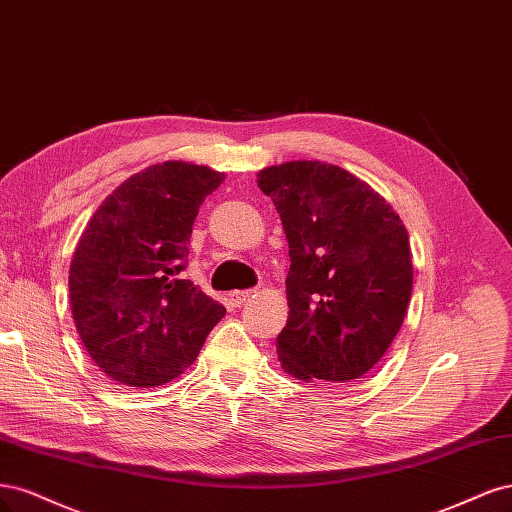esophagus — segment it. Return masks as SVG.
I'll return each instance as SVG.
<instances>
[{
  "mask_svg": "<svg viewBox=\"0 0 512 512\" xmlns=\"http://www.w3.org/2000/svg\"><path fill=\"white\" fill-rule=\"evenodd\" d=\"M253 293H255L253 289H246V291H232V293H229V304H234L236 308H240L246 300L251 298Z\"/></svg>",
  "mask_w": 512,
  "mask_h": 512,
  "instance_id": "1",
  "label": "esophagus"
}]
</instances>
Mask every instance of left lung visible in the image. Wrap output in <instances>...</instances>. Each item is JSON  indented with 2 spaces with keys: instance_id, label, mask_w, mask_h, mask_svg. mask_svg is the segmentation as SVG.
<instances>
[{
  "instance_id": "obj_1",
  "label": "left lung",
  "mask_w": 512,
  "mask_h": 512,
  "mask_svg": "<svg viewBox=\"0 0 512 512\" xmlns=\"http://www.w3.org/2000/svg\"><path fill=\"white\" fill-rule=\"evenodd\" d=\"M257 185L272 197L291 257L280 366L304 383H353L387 353L406 317V227L383 195L332 163H280L261 170Z\"/></svg>"
}]
</instances>
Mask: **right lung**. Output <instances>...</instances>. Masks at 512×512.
<instances>
[{"instance_id": "obj_1", "label": "right lung", "mask_w": 512, "mask_h": 512, "mask_svg": "<svg viewBox=\"0 0 512 512\" xmlns=\"http://www.w3.org/2000/svg\"><path fill=\"white\" fill-rule=\"evenodd\" d=\"M225 174L187 161L129 176L95 210L70 266V304L87 353L127 387H157L200 355L225 308L185 278L189 238Z\"/></svg>"}]
</instances>
